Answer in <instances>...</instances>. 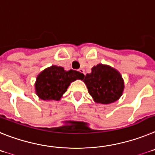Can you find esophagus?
Listing matches in <instances>:
<instances>
[{"label": "esophagus", "instance_id": "obj_1", "mask_svg": "<svg viewBox=\"0 0 155 155\" xmlns=\"http://www.w3.org/2000/svg\"><path fill=\"white\" fill-rule=\"evenodd\" d=\"M78 71H79V72H81V73H83V75H84V74H85V72H84V70H83V68H79V69L78 70Z\"/></svg>", "mask_w": 155, "mask_h": 155}]
</instances>
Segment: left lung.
Here are the masks:
<instances>
[{
    "instance_id": "1",
    "label": "left lung",
    "mask_w": 155,
    "mask_h": 155,
    "mask_svg": "<svg viewBox=\"0 0 155 155\" xmlns=\"http://www.w3.org/2000/svg\"><path fill=\"white\" fill-rule=\"evenodd\" d=\"M83 82L97 103L108 104L118 100L124 90V81L118 71L107 64H98L87 74Z\"/></svg>"
}]
</instances>
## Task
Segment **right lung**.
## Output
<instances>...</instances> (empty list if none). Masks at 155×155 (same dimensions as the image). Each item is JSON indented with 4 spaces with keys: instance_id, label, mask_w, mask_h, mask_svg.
I'll return each instance as SVG.
<instances>
[{
    "instance_id": "obj_1",
    "label": "right lung",
    "mask_w": 155,
    "mask_h": 155,
    "mask_svg": "<svg viewBox=\"0 0 155 155\" xmlns=\"http://www.w3.org/2000/svg\"><path fill=\"white\" fill-rule=\"evenodd\" d=\"M83 77L84 75L77 71H65L62 67L52 65L37 76L35 83L36 94L42 100L59 101L70 83L76 79H83Z\"/></svg>"
}]
</instances>
